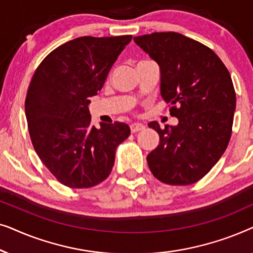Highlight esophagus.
I'll use <instances>...</instances> for the list:
<instances>
[{
	"label": "esophagus",
	"instance_id": "esophagus-1",
	"mask_svg": "<svg viewBox=\"0 0 253 253\" xmlns=\"http://www.w3.org/2000/svg\"><path fill=\"white\" fill-rule=\"evenodd\" d=\"M144 129H145V126H144V124H141V123H132L130 126V130H131V132H132V133L138 132V131H141Z\"/></svg>",
	"mask_w": 253,
	"mask_h": 253
}]
</instances>
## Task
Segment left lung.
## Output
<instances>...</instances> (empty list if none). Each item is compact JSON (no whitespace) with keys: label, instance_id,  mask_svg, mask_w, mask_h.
Segmentation results:
<instances>
[{"label":"left lung","instance_id":"8db88e82","mask_svg":"<svg viewBox=\"0 0 253 253\" xmlns=\"http://www.w3.org/2000/svg\"><path fill=\"white\" fill-rule=\"evenodd\" d=\"M160 68V93L170 103L177 126H148L160 141L147 155L152 174L170 185L203 178L226 151L231 136L236 94L229 71L209 47L176 32L134 37Z\"/></svg>","mask_w":253,"mask_h":253}]
</instances>
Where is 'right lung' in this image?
Instances as JSON below:
<instances>
[{
    "label": "right lung",
    "mask_w": 253,
    "mask_h": 253,
    "mask_svg": "<svg viewBox=\"0 0 253 253\" xmlns=\"http://www.w3.org/2000/svg\"><path fill=\"white\" fill-rule=\"evenodd\" d=\"M131 38H76L51 51L34 72L25 100L31 140L42 164L69 188L105 181L117 146L129 137L126 123L92 126L88 105Z\"/></svg>",
    "instance_id": "right-lung-1"
}]
</instances>
